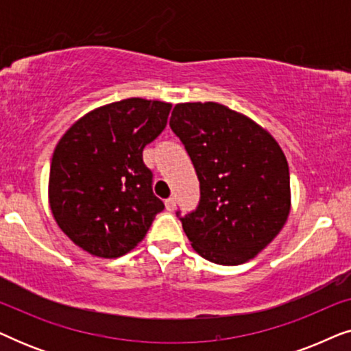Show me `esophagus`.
Instances as JSON below:
<instances>
[{
	"mask_svg": "<svg viewBox=\"0 0 351 351\" xmlns=\"http://www.w3.org/2000/svg\"><path fill=\"white\" fill-rule=\"evenodd\" d=\"M165 204H166V209L167 210H174L176 209V198H167L166 201H165Z\"/></svg>",
	"mask_w": 351,
	"mask_h": 351,
	"instance_id": "esophagus-1",
	"label": "esophagus"
}]
</instances>
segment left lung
I'll return each instance as SVG.
<instances>
[{
  "mask_svg": "<svg viewBox=\"0 0 351 351\" xmlns=\"http://www.w3.org/2000/svg\"><path fill=\"white\" fill-rule=\"evenodd\" d=\"M169 126L199 180L196 209L177 210L191 246L219 265L256 257L289 215V167L280 145L252 119L215 102L177 104Z\"/></svg>",
  "mask_w": 351,
  "mask_h": 351,
  "instance_id": "1",
  "label": "left lung"
}]
</instances>
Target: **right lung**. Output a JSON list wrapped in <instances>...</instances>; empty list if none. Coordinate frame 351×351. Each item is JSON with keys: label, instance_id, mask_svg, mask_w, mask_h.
I'll return each mask as SVG.
<instances>
[{"label": "right lung", "instance_id": "1", "mask_svg": "<svg viewBox=\"0 0 351 351\" xmlns=\"http://www.w3.org/2000/svg\"><path fill=\"white\" fill-rule=\"evenodd\" d=\"M172 105L124 99L80 118L57 143L49 204L62 232L83 251L114 258L145 238L165 203L153 193L145 145L166 128Z\"/></svg>", "mask_w": 351, "mask_h": 351}]
</instances>
